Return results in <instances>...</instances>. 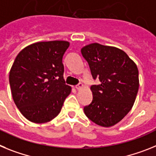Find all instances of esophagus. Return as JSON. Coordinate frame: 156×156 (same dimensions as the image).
<instances>
[{"instance_id": "esophagus-1", "label": "esophagus", "mask_w": 156, "mask_h": 156, "mask_svg": "<svg viewBox=\"0 0 156 156\" xmlns=\"http://www.w3.org/2000/svg\"><path fill=\"white\" fill-rule=\"evenodd\" d=\"M83 84L82 83H79L78 84V85H77L76 86H75V88H76L77 89H82V88H83Z\"/></svg>"}]
</instances>
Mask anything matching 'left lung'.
Masks as SVG:
<instances>
[{"label":"left lung","mask_w":156,"mask_h":156,"mask_svg":"<svg viewBox=\"0 0 156 156\" xmlns=\"http://www.w3.org/2000/svg\"><path fill=\"white\" fill-rule=\"evenodd\" d=\"M93 79V101L84 108L86 115L97 125L113 126L126 115L136 100L139 72L136 63L124 51L113 46L92 43L81 49Z\"/></svg>","instance_id":"1"}]
</instances>
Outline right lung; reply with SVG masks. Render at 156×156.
Listing matches in <instances>:
<instances>
[{"label":"right lung","mask_w":156,"mask_h":156,"mask_svg":"<svg viewBox=\"0 0 156 156\" xmlns=\"http://www.w3.org/2000/svg\"><path fill=\"white\" fill-rule=\"evenodd\" d=\"M67 41H40L17 55L9 72L13 101L26 119L34 123L51 121L60 112L71 87L65 84L63 54Z\"/></svg>","instance_id":"obj_1"}]
</instances>
